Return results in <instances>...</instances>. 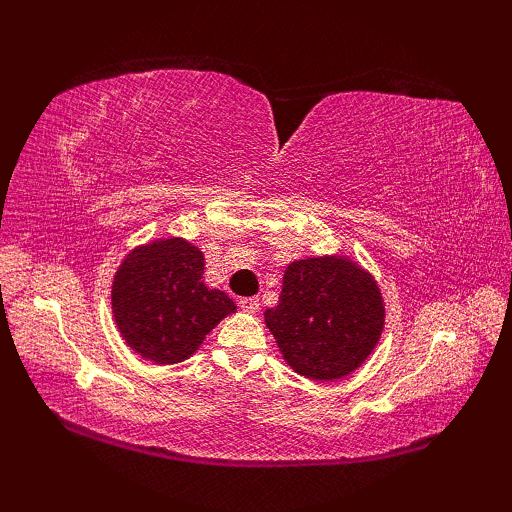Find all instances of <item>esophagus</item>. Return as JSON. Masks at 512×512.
I'll list each match as a JSON object with an SVG mask.
<instances>
[{
    "label": "esophagus",
    "mask_w": 512,
    "mask_h": 512,
    "mask_svg": "<svg viewBox=\"0 0 512 512\" xmlns=\"http://www.w3.org/2000/svg\"><path fill=\"white\" fill-rule=\"evenodd\" d=\"M239 307L243 309V312H247V314H256L258 309H260V303H258L256 297H243L239 301Z\"/></svg>",
    "instance_id": "1"
}]
</instances>
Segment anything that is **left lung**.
<instances>
[{
  "mask_svg": "<svg viewBox=\"0 0 512 512\" xmlns=\"http://www.w3.org/2000/svg\"><path fill=\"white\" fill-rule=\"evenodd\" d=\"M265 322L297 374L329 382L352 374L378 346L384 301L371 273L350 258H305L288 265Z\"/></svg>",
  "mask_w": 512,
  "mask_h": 512,
  "instance_id": "1",
  "label": "left lung"
}]
</instances>
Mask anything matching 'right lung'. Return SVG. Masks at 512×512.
Segmentation results:
<instances>
[{
	"label": "right lung",
	"mask_w": 512,
	"mask_h": 512,
	"mask_svg": "<svg viewBox=\"0 0 512 512\" xmlns=\"http://www.w3.org/2000/svg\"><path fill=\"white\" fill-rule=\"evenodd\" d=\"M203 275V252L179 237L134 247L123 258L111 290L113 318L136 354L158 365L181 363L235 312V301L207 288Z\"/></svg>",
	"instance_id": "add662e5"
}]
</instances>
